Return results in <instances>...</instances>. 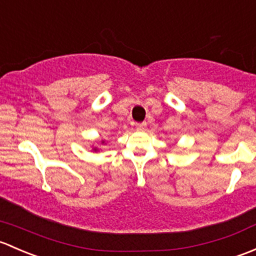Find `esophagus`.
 <instances>
[{"label":"esophagus","instance_id":"obj_1","mask_svg":"<svg viewBox=\"0 0 256 256\" xmlns=\"http://www.w3.org/2000/svg\"><path fill=\"white\" fill-rule=\"evenodd\" d=\"M146 128V123L143 122V123H136V129H139V130H143V129Z\"/></svg>","mask_w":256,"mask_h":256}]
</instances>
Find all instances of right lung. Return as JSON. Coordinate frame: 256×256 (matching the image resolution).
Wrapping results in <instances>:
<instances>
[{
    "mask_svg": "<svg viewBox=\"0 0 256 256\" xmlns=\"http://www.w3.org/2000/svg\"><path fill=\"white\" fill-rule=\"evenodd\" d=\"M94 152H97V148H94Z\"/></svg>",
    "mask_w": 256,
    "mask_h": 256,
    "instance_id": "1",
    "label": "right lung"
}]
</instances>
